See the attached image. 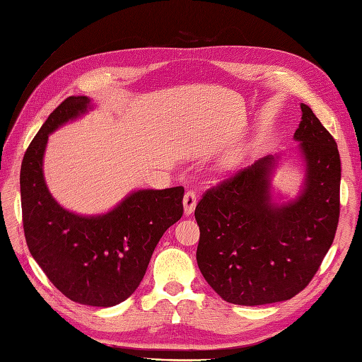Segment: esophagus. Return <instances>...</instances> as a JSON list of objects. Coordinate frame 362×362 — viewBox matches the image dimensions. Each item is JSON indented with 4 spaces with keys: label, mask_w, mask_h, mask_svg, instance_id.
<instances>
[{
    "label": "esophagus",
    "mask_w": 362,
    "mask_h": 362,
    "mask_svg": "<svg viewBox=\"0 0 362 362\" xmlns=\"http://www.w3.org/2000/svg\"><path fill=\"white\" fill-rule=\"evenodd\" d=\"M196 202H198V199H196V193L193 190H187V193L184 194V199H182V204H184V214L185 216H190L194 208H196Z\"/></svg>",
    "instance_id": "obj_1"
}]
</instances>
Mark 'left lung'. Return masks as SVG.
I'll use <instances>...</instances> for the list:
<instances>
[{
  "mask_svg": "<svg viewBox=\"0 0 362 362\" xmlns=\"http://www.w3.org/2000/svg\"><path fill=\"white\" fill-rule=\"evenodd\" d=\"M299 141L305 178L288 202L272 199L281 156H267L206 190L196 205L199 270L229 303L288 300L308 286L329 250L339 216L341 163L334 137L300 104Z\"/></svg>",
  "mask_w": 362,
  "mask_h": 362,
  "instance_id": "8db88e82",
  "label": "left lung"
}]
</instances>
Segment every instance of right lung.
Wrapping results in <instances>:
<instances>
[{
  "label": "right lung",
  "mask_w": 362,
  "mask_h": 362,
  "mask_svg": "<svg viewBox=\"0 0 362 362\" xmlns=\"http://www.w3.org/2000/svg\"><path fill=\"white\" fill-rule=\"evenodd\" d=\"M92 110L87 96H69L30 144L21 166V204L30 254L68 299L89 306H115L144 279L166 229L182 216L184 189H141L113 210L83 216L63 208L43 177L48 136Z\"/></svg>",
  "instance_id": "add662e5"
}]
</instances>
